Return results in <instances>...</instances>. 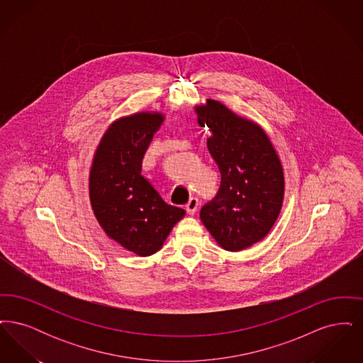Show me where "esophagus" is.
Segmentation results:
<instances>
[{
  "instance_id": "1",
  "label": "esophagus",
  "mask_w": 363,
  "mask_h": 363,
  "mask_svg": "<svg viewBox=\"0 0 363 363\" xmlns=\"http://www.w3.org/2000/svg\"><path fill=\"white\" fill-rule=\"evenodd\" d=\"M199 208V199L197 197H191L189 200V203L186 204V211L189 215H194L196 211Z\"/></svg>"
}]
</instances>
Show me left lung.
I'll return each mask as SVG.
<instances>
[{"label":"left lung","mask_w":363,"mask_h":363,"mask_svg":"<svg viewBox=\"0 0 363 363\" xmlns=\"http://www.w3.org/2000/svg\"><path fill=\"white\" fill-rule=\"evenodd\" d=\"M209 128V154L222 175L216 197L200 219L225 250L240 252L261 241L275 225L284 197V174L277 151L259 123L207 99L194 107Z\"/></svg>","instance_id":"1"}]
</instances>
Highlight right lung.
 <instances>
[{
    "label": "right lung",
    "instance_id": "right-lung-1",
    "mask_svg": "<svg viewBox=\"0 0 363 363\" xmlns=\"http://www.w3.org/2000/svg\"><path fill=\"white\" fill-rule=\"evenodd\" d=\"M164 121L140 111L113 122L101 138L89 170V201L106 235L147 257L162 249L185 209L169 206L141 175L144 154Z\"/></svg>",
    "mask_w": 363,
    "mask_h": 363
}]
</instances>
